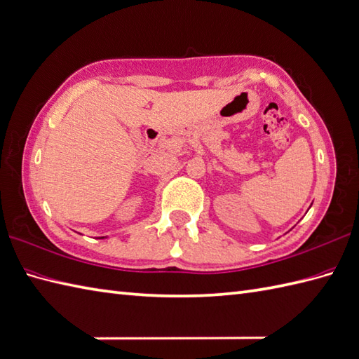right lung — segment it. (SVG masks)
<instances>
[{
	"instance_id": "obj_1",
	"label": "right lung",
	"mask_w": 359,
	"mask_h": 359,
	"mask_svg": "<svg viewBox=\"0 0 359 359\" xmlns=\"http://www.w3.org/2000/svg\"><path fill=\"white\" fill-rule=\"evenodd\" d=\"M101 238H104V237H101Z\"/></svg>"
}]
</instances>
